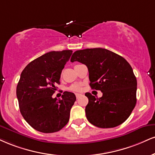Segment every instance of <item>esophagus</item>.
Returning a JSON list of instances; mask_svg holds the SVG:
<instances>
[{"mask_svg":"<svg viewBox=\"0 0 155 155\" xmlns=\"http://www.w3.org/2000/svg\"><path fill=\"white\" fill-rule=\"evenodd\" d=\"M81 96V94H76V98H79V97H80Z\"/></svg>","mask_w":155,"mask_h":155,"instance_id":"obj_1","label":"esophagus"}]
</instances>
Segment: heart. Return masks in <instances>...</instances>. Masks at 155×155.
I'll use <instances>...</instances> for the list:
<instances>
[{"label":"heart","mask_w":155,"mask_h":155,"mask_svg":"<svg viewBox=\"0 0 155 155\" xmlns=\"http://www.w3.org/2000/svg\"><path fill=\"white\" fill-rule=\"evenodd\" d=\"M70 90L74 92H80L81 90V87L80 84H74L70 87Z\"/></svg>","instance_id":"b5f03b06"}]
</instances>
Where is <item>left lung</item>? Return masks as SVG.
I'll return each mask as SVG.
<instances>
[{
	"label": "left lung",
	"mask_w": 155,
	"mask_h": 155,
	"mask_svg": "<svg viewBox=\"0 0 155 155\" xmlns=\"http://www.w3.org/2000/svg\"><path fill=\"white\" fill-rule=\"evenodd\" d=\"M87 66L90 87L100 90L96 98L90 93L85 112L90 124L99 128H113L126 120L137 103V78L131 65L118 54L105 48L76 50L71 58Z\"/></svg>",
	"instance_id": "left-lung-1"
}]
</instances>
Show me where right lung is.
I'll return each mask as SVG.
<instances>
[{
    "mask_svg": "<svg viewBox=\"0 0 155 155\" xmlns=\"http://www.w3.org/2000/svg\"><path fill=\"white\" fill-rule=\"evenodd\" d=\"M72 50L51 51L30 62L21 72L16 87L20 112L33 128L42 133L60 131L68 124L76 96L64 92L53 98Z\"/></svg>",
    "mask_w": 155,
    "mask_h": 155,
    "instance_id": "add662e5",
    "label": "right lung"
}]
</instances>
